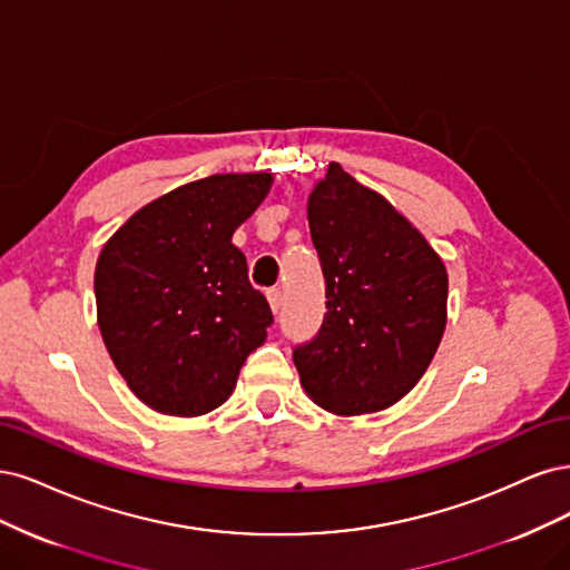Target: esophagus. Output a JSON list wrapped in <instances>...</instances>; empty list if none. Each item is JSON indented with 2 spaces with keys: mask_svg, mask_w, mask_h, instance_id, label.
Here are the masks:
<instances>
[{
  "mask_svg": "<svg viewBox=\"0 0 570 570\" xmlns=\"http://www.w3.org/2000/svg\"><path fill=\"white\" fill-rule=\"evenodd\" d=\"M267 301H269V307H272L274 315H277L279 307H282V291L279 288H269L267 291Z\"/></svg>",
  "mask_w": 570,
  "mask_h": 570,
  "instance_id": "obj_1",
  "label": "esophagus"
}]
</instances>
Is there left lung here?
<instances>
[{
	"instance_id": "8db88e82",
	"label": "left lung",
	"mask_w": 570,
	"mask_h": 570,
	"mask_svg": "<svg viewBox=\"0 0 570 570\" xmlns=\"http://www.w3.org/2000/svg\"><path fill=\"white\" fill-rule=\"evenodd\" d=\"M307 223L326 279L320 334L293 351L307 397L338 416L389 410L424 376L448 324V269L410 219L338 163Z\"/></svg>"
}]
</instances>
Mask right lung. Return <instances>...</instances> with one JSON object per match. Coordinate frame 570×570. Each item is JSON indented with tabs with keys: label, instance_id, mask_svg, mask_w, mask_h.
I'll return each instance as SVG.
<instances>
[{
	"label": "right lung",
	"instance_id": "obj_1",
	"mask_svg": "<svg viewBox=\"0 0 570 570\" xmlns=\"http://www.w3.org/2000/svg\"><path fill=\"white\" fill-rule=\"evenodd\" d=\"M272 181L269 173L189 181L139 208L104 244L95 269L101 338L154 412H213L265 343L272 312L232 236Z\"/></svg>",
	"mask_w": 570,
	"mask_h": 570
}]
</instances>
